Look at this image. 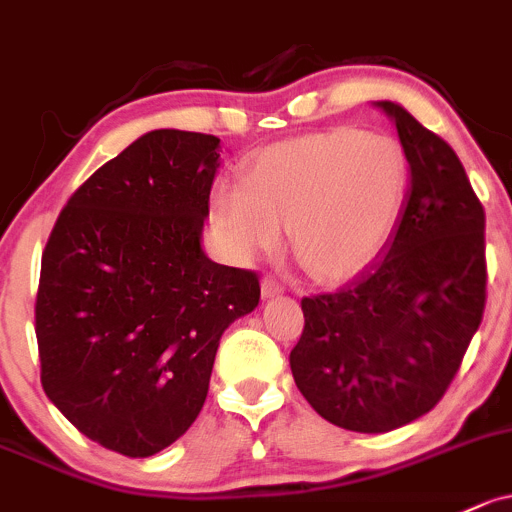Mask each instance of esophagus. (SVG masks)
Returning a JSON list of instances; mask_svg holds the SVG:
<instances>
[{
    "label": "esophagus",
    "instance_id": "esophagus-1",
    "mask_svg": "<svg viewBox=\"0 0 512 512\" xmlns=\"http://www.w3.org/2000/svg\"><path fill=\"white\" fill-rule=\"evenodd\" d=\"M283 283H278L276 278L273 276H266L261 280V293H263V298H276V295H280L283 293Z\"/></svg>",
    "mask_w": 512,
    "mask_h": 512
}]
</instances>
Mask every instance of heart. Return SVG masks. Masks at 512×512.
Wrapping results in <instances>:
<instances>
[{
    "label": "heart",
    "mask_w": 512,
    "mask_h": 512,
    "mask_svg": "<svg viewBox=\"0 0 512 512\" xmlns=\"http://www.w3.org/2000/svg\"><path fill=\"white\" fill-rule=\"evenodd\" d=\"M244 185H219L212 219L239 261L271 254L280 229L320 280L359 276L383 251L408 192V161L393 136L354 126L280 141L256 156Z\"/></svg>",
    "instance_id": "heart-1"
}]
</instances>
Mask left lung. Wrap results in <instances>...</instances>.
<instances>
[{"instance_id":"obj_1","label":"left lung","mask_w":512,"mask_h":512,"mask_svg":"<svg viewBox=\"0 0 512 512\" xmlns=\"http://www.w3.org/2000/svg\"><path fill=\"white\" fill-rule=\"evenodd\" d=\"M410 168L403 212L376 261L337 293L302 298L290 351L300 393L327 422L381 434L442 400L486 307V214L452 146L398 102H373Z\"/></svg>"}]
</instances>
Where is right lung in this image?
Returning <instances> with one entry per match:
<instances>
[{
	"instance_id": "1",
	"label": "right lung",
	"mask_w": 512,
	"mask_h": 512,
	"mask_svg": "<svg viewBox=\"0 0 512 512\" xmlns=\"http://www.w3.org/2000/svg\"><path fill=\"white\" fill-rule=\"evenodd\" d=\"M219 148L148 131L75 190L41 258L43 390L87 439L134 459L188 432L224 329L261 298L256 273L202 251Z\"/></svg>"
}]
</instances>
